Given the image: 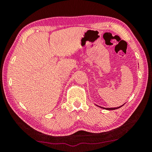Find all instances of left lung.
Listing matches in <instances>:
<instances>
[{
    "label": "left lung",
    "mask_w": 152,
    "mask_h": 152,
    "mask_svg": "<svg viewBox=\"0 0 152 152\" xmlns=\"http://www.w3.org/2000/svg\"><path fill=\"white\" fill-rule=\"evenodd\" d=\"M124 104H123V105H121V106L118 107H115V108H104V107H99V106H98V107H101V108H102V109H106V110H115V109H119V108H121V107H123ZM96 106H97V105H96Z\"/></svg>",
    "instance_id": "obj_1"
}]
</instances>
